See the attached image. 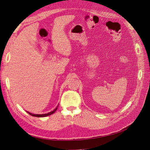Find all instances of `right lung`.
I'll list each match as a JSON object with an SVG mask.
<instances>
[{
  "label": "right lung",
  "instance_id": "add662e5",
  "mask_svg": "<svg viewBox=\"0 0 150 150\" xmlns=\"http://www.w3.org/2000/svg\"><path fill=\"white\" fill-rule=\"evenodd\" d=\"M57 108H58V107H56L53 111L50 112H49V113H45V114H32V113H29V112H27L29 113L30 115H31L32 116H33V117H46V116H48V115H51V114H53V113H54L56 112V110H57Z\"/></svg>",
  "mask_w": 150,
  "mask_h": 150
}]
</instances>
